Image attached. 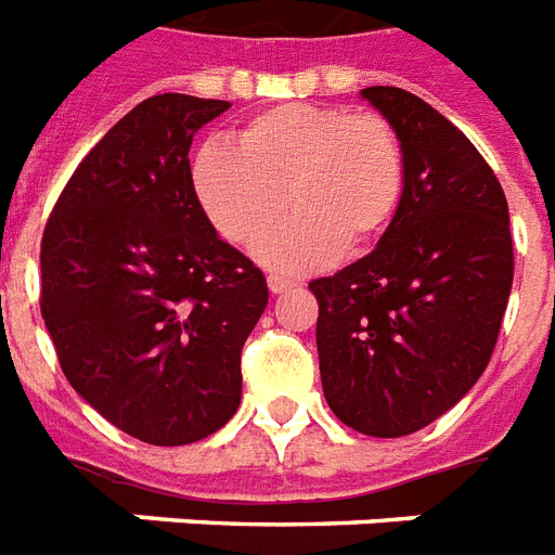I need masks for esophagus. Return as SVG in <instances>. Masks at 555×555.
I'll use <instances>...</instances> for the list:
<instances>
[{
  "instance_id": "34e87169",
  "label": "esophagus",
  "mask_w": 555,
  "mask_h": 555,
  "mask_svg": "<svg viewBox=\"0 0 555 555\" xmlns=\"http://www.w3.org/2000/svg\"><path fill=\"white\" fill-rule=\"evenodd\" d=\"M295 283L289 281V278H281V274H269V289H272V295H281V292H289Z\"/></svg>"
}]
</instances>
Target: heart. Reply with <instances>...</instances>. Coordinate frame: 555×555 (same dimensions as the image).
I'll use <instances>...</instances> for the list:
<instances>
[{"label": "heart", "instance_id": "b5f03b06", "mask_svg": "<svg viewBox=\"0 0 555 555\" xmlns=\"http://www.w3.org/2000/svg\"><path fill=\"white\" fill-rule=\"evenodd\" d=\"M192 183L217 232L246 249L295 208L260 260L304 272L387 232L403 197V145L380 114L289 102L251 117L237 145H203Z\"/></svg>", "mask_w": 555, "mask_h": 555}]
</instances>
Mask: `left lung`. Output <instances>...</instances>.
I'll return each mask as SVG.
<instances>
[{
	"mask_svg": "<svg viewBox=\"0 0 555 555\" xmlns=\"http://www.w3.org/2000/svg\"><path fill=\"white\" fill-rule=\"evenodd\" d=\"M361 96L396 126L403 197L378 246L309 289L330 410L363 436L418 433L490 363L513 289L507 197L447 117L392 86Z\"/></svg>",
	"mask_w": 555,
	"mask_h": 555,
	"instance_id": "left-lung-1",
	"label": "left lung"
}]
</instances>
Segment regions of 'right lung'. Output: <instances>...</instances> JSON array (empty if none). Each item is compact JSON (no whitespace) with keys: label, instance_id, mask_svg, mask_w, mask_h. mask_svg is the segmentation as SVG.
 I'll use <instances>...</instances> for the list:
<instances>
[{"label":"right lung","instance_id":"add662e5","mask_svg":"<svg viewBox=\"0 0 555 555\" xmlns=\"http://www.w3.org/2000/svg\"><path fill=\"white\" fill-rule=\"evenodd\" d=\"M232 102L157 94L86 154L42 234V318L65 378L154 447L194 444L241 406L263 272L220 241L189 149Z\"/></svg>","mask_w":555,"mask_h":555}]
</instances>
